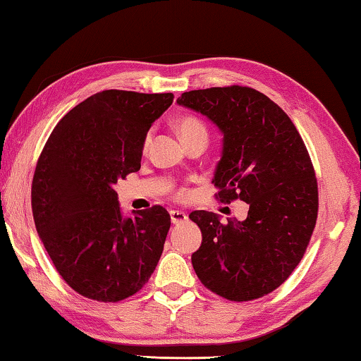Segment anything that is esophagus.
I'll list each match as a JSON object with an SVG mask.
<instances>
[{"label": "esophagus", "mask_w": 361, "mask_h": 361, "mask_svg": "<svg viewBox=\"0 0 361 361\" xmlns=\"http://www.w3.org/2000/svg\"><path fill=\"white\" fill-rule=\"evenodd\" d=\"M170 219L173 225H180V223H185L188 220V215L181 210H170Z\"/></svg>", "instance_id": "esophagus-1"}]
</instances>
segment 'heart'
I'll return each mask as SVG.
<instances>
[{
    "instance_id": "b5f03b06",
    "label": "heart",
    "mask_w": 361,
    "mask_h": 361,
    "mask_svg": "<svg viewBox=\"0 0 361 361\" xmlns=\"http://www.w3.org/2000/svg\"><path fill=\"white\" fill-rule=\"evenodd\" d=\"M175 127H176V130H178V133H180L183 141L194 138V136H199V135L207 136V127H205L202 120L197 117H192V116L178 117L175 120ZM149 140H151V135H147L145 140V146L149 145Z\"/></svg>"
}]
</instances>
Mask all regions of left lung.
I'll use <instances>...</instances> for the list:
<instances>
[{
  "mask_svg": "<svg viewBox=\"0 0 361 361\" xmlns=\"http://www.w3.org/2000/svg\"><path fill=\"white\" fill-rule=\"evenodd\" d=\"M180 106L201 112L223 133L215 169L220 202L241 199L247 219L221 223L212 212L190 219L202 233L191 262L212 293L245 302L279 288L304 257L318 216L310 156L281 107L249 87L186 91Z\"/></svg>",
  "mask_w": 361,
  "mask_h": 361,
  "instance_id": "obj_1",
  "label": "left lung"
}]
</instances>
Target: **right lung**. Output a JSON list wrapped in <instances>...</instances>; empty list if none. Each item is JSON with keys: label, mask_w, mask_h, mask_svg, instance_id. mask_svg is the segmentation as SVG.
<instances>
[{"label": "right lung", "mask_w": 361, "mask_h": 361, "mask_svg": "<svg viewBox=\"0 0 361 361\" xmlns=\"http://www.w3.org/2000/svg\"><path fill=\"white\" fill-rule=\"evenodd\" d=\"M171 93L106 90L68 111L38 159L32 212L57 273L80 295L118 302L149 281L170 215L162 205L120 212L117 180L141 169L142 146Z\"/></svg>", "instance_id": "right-lung-1"}]
</instances>
